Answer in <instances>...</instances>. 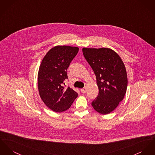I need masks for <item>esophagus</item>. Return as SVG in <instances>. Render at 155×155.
<instances>
[{
  "label": "esophagus",
  "instance_id": "obj_1",
  "mask_svg": "<svg viewBox=\"0 0 155 155\" xmlns=\"http://www.w3.org/2000/svg\"><path fill=\"white\" fill-rule=\"evenodd\" d=\"M81 92L83 93V94H85L86 93V88H84L81 89Z\"/></svg>",
  "mask_w": 155,
  "mask_h": 155
}]
</instances>
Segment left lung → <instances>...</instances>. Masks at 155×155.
<instances>
[{
    "mask_svg": "<svg viewBox=\"0 0 155 155\" xmlns=\"http://www.w3.org/2000/svg\"><path fill=\"white\" fill-rule=\"evenodd\" d=\"M83 53L95 74L99 90L91 105L98 113L107 114L118 106L126 93L127 76L124 64L110 48H83Z\"/></svg>",
    "mask_w": 155,
    "mask_h": 155,
    "instance_id": "left-lung-1",
    "label": "left lung"
}]
</instances>
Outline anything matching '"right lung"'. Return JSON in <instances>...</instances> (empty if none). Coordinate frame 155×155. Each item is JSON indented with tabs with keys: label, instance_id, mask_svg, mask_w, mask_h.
Segmentation results:
<instances>
[{
	"label": "right lung",
	"instance_id": "1",
	"mask_svg": "<svg viewBox=\"0 0 155 155\" xmlns=\"http://www.w3.org/2000/svg\"><path fill=\"white\" fill-rule=\"evenodd\" d=\"M79 48L58 45L51 48L44 57L38 74L39 95L51 110L61 113L68 110L78 93L70 87L64 88L68 78L67 70Z\"/></svg>",
	"mask_w": 155,
	"mask_h": 155
}]
</instances>
